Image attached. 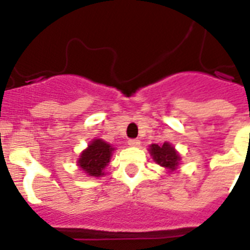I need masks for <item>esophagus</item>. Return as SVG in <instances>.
Masks as SVG:
<instances>
[{"instance_id":"34e87169","label":"esophagus","mask_w":250,"mask_h":250,"mask_svg":"<svg viewBox=\"0 0 250 250\" xmlns=\"http://www.w3.org/2000/svg\"><path fill=\"white\" fill-rule=\"evenodd\" d=\"M127 144H129L130 146H139V145H140V140H138V139H130V140L127 141Z\"/></svg>"}]
</instances>
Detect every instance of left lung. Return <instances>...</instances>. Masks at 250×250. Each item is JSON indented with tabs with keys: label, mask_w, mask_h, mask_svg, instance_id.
Segmentation results:
<instances>
[{
	"label": "left lung",
	"mask_w": 250,
	"mask_h": 250,
	"mask_svg": "<svg viewBox=\"0 0 250 250\" xmlns=\"http://www.w3.org/2000/svg\"><path fill=\"white\" fill-rule=\"evenodd\" d=\"M150 154L152 155V159L155 160V163H158L160 167H164L170 170L176 169L179 160H180L178 152L167 143H164L161 146L156 144L150 145Z\"/></svg>",
	"instance_id": "obj_1"
}]
</instances>
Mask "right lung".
Returning a JSON list of instances; mask_svg holds the SVG:
<instances>
[{"mask_svg":"<svg viewBox=\"0 0 250 250\" xmlns=\"http://www.w3.org/2000/svg\"><path fill=\"white\" fill-rule=\"evenodd\" d=\"M114 147L105 141L96 139L89 145V147L83 150L79 159V167L89 174L90 176H101L104 175L103 170L110 161Z\"/></svg>","mask_w":250,"mask_h":250,"instance_id":"add662e5","label":"right lung"}]
</instances>
